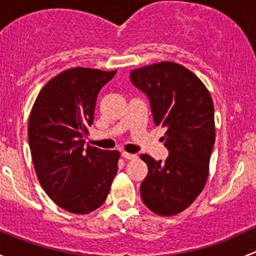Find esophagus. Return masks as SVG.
Wrapping results in <instances>:
<instances>
[{
	"label": "esophagus",
	"mask_w": 256,
	"mask_h": 256,
	"mask_svg": "<svg viewBox=\"0 0 256 256\" xmlns=\"http://www.w3.org/2000/svg\"><path fill=\"white\" fill-rule=\"evenodd\" d=\"M121 156H122L125 160H137V154L135 153H128V152H122L121 153Z\"/></svg>",
	"instance_id": "esophagus-1"
}]
</instances>
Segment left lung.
<instances>
[{"instance_id":"8db88e82","label":"left lung","mask_w":256,"mask_h":256,"mask_svg":"<svg viewBox=\"0 0 256 256\" xmlns=\"http://www.w3.org/2000/svg\"><path fill=\"white\" fill-rule=\"evenodd\" d=\"M130 80L146 94L156 126L169 156L141 160L148 174L141 198L152 212L172 216L184 211L202 192L214 144V112L207 88L192 71L176 62H160L131 71Z\"/></svg>"}]
</instances>
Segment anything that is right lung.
<instances>
[{
  "label": "right lung",
  "instance_id": "obj_1",
  "mask_svg": "<svg viewBox=\"0 0 256 256\" xmlns=\"http://www.w3.org/2000/svg\"><path fill=\"white\" fill-rule=\"evenodd\" d=\"M116 71L70 68L44 86L32 109L28 142L38 179L56 205L90 214L106 201L118 172V150L84 148L96 96Z\"/></svg>",
  "mask_w": 256,
  "mask_h": 256
}]
</instances>
